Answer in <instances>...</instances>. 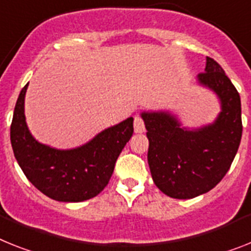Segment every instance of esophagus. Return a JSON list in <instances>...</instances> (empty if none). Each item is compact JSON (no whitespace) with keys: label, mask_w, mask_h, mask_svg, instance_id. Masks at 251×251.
<instances>
[{"label":"esophagus","mask_w":251,"mask_h":251,"mask_svg":"<svg viewBox=\"0 0 251 251\" xmlns=\"http://www.w3.org/2000/svg\"><path fill=\"white\" fill-rule=\"evenodd\" d=\"M134 130H135V132H138V134L145 131L144 121H143V119L140 116H135V120H134Z\"/></svg>","instance_id":"obj_1"}]
</instances>
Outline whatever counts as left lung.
Segmentation results:
<instances>
[{
    "label": "left lung",
    "mask_w": 251,
    "mask_h": 251,
    "mask_svg": "<svg viewBox=\"0 0 251 251\" xmlns=\"http://www.w3.org/2000/svg\"><path fill=\"white\" fill-rule=\"evenodd\" d=\"M197 79L220 100L221 112L212 124L187 129L168 111L142 112L151 178L175 199L212 190L231 167L243 135L240 94L220 64L207 57L205 70Z\"/></svg>",
    "instance_id": "left-lung-1"
}]
</instances>
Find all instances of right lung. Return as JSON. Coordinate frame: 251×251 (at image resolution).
<instances>
[{"label":"right lung","instance_id":"right-lung-1","mask_svg":"<svg viewBox=\"0 0 251 251\" xmlns=\"http://www.w3.org/2000/svg\"><path fill=\"white\" fill-rule=\"evenodd\" d=\"M28 84L19 94L10 129L12 151L20 168L38 190L53 201L79 203L97 197L108 184L120 153L132 136L134 119L103 130L77 148H52L35 140L25 121Z\"/></svg>","mask_w":251,"mask_h":251}]
</instances>
